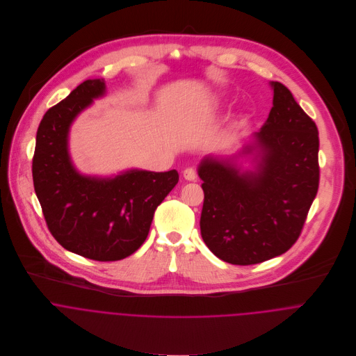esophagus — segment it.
<instances>
[{"label":"esophagus","instance_id":"obj_1","mask_svg":"<svg viewBox=\"0 0 356 356\" xmlns=\"http://www.w3.org/2000/svg\"><path fill=\"white\" fill-rule=\"evenodd\" d=\"M196 177H197V174H196V170H195L193 167H188V168L184 170V178H185V179H188V181H195Z\"/></svg>","mask_w":356,"mask_h":356}]
</instances>
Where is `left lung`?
<instances>
[{"label":"left lung","instance_id":"8db88e82","mask_svg":"<svg viewBox=\"0 0 356 356\" xmlns=\"http://www.w3.org/2000/svg\"><path fill=\"white\" fill-rule=\"evenodd\" d=\"M273 108L254 134V171L230 160L205 157L199 167L205 245L223 261L250 266L285 254L299 238L319 186V137L315 122L291 90L271 82Z\"/></svg>","mask_w":356,"mask_h":356}]
</instances>
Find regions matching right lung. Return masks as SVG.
<instances>
[{
	"label": "right lung",
	"mask_w": 356,
	"mask_h": 356,
	"mask_svg": "<svg viewBox=\"0 0 356 356\" xmlns=\"http://www.w3.org/2000/svg\"><path fill=\"white\" fill-rule=\"evenodd\" d=\"M104 93V79H89L47 111L37 131L33 181L48 229L63 248L115 261L144 244L157 205L179 175L177 170H130L115 178H95L74 168L67 148L70 126Z\"/></svg>",
	"instance_id": "add662e5"
}]
</instances>
